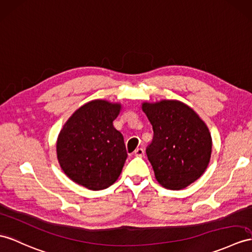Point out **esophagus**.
I'll return each mask as SVG.
<instances>
[{
    "label": "esophagus",
    "mask_w": 252,
    "mask_h": 252,
    "mask_svg": "<svg viewBox=\"0 0 252 252\" xmlns=\"http://www.w3.org/2000/svg\"><path fill=\"white\" fill-rule=\"evenodd\" d=\"M134 155L138 156V157H143L144 156V150L143 149H137L136 151H134Z\"/></svg>",
    "instance_id": "esophagus-1"
}]
</instances>
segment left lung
<instances>
[{
    "mask_svg": "<svg viewBox=\"0 0 252 252\" xmlns=\"http://www.w3.org/2000/svg\"><path fill=\"white\" fill-rule=\"evenodd\" d=\"M154 138L146 155L160 185L181 190L205 172L212 155V136L194 110L180 100L143 102Z\"/></svg>",
    "mask_w": 252,
    "mask_h": 252,
    "instance_id": "1",
    "label": "left lung"
}]
</instances>
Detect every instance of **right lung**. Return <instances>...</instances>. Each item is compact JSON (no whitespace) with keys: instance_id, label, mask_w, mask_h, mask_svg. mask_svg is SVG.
<instances>
[{"instance_id":"1","label":"right lung","mask_w":252,"mask_h":252,"mask_svg":"<svg viewBox=\"0 0 252 252\" xmlns=\"http://www.w3.org/2000/svg\"><path fill=\"white\" fill-rule=\"evenodd\" d=\"M121 109V103L95 99L67 120L58 137L57 156L71 181L101 190L119 179L127 158L123 134L113 126Z\"/></svg>"}]
</instances>
